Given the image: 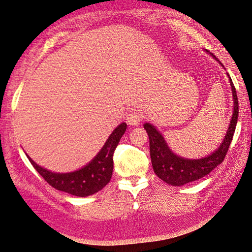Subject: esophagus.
Returning <instances> with one entry per match:
<instances>
[{
  "label": "esophagus",
  "instance_id": "esophagus-1",
  "mask_svg": "<svg viewBox=\"0 0 252 252\" xmlns=\"http://www.w3.org/2000/svg\"><path fill=\"white\" fill-rule=\"evenodd\" d=\"M142 119H143V116L139 114L138 111H135V110L129 111V113L126 116L127 124L131 126H137L138 124H141Z\"/></svg>",
  "mask_w": 252,
  "mask_h": 252
}]
</instances>
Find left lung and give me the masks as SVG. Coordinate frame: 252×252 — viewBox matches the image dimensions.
<instances>
[{"mask_svg":"<svg viewBox=\"0 0 252 252\" xmlns=\"http://www.w3.org/2000/svg\"><path fill=\"white\" fill-rule=\"evenodd\" d=\"M230 83L234 101L233 115H232L225 138H224L220 148L215 152H213L211 156L204 158H198V160H189V158L178 157L168 148L164 138L156 129V127L149 123L144 124V128L146 129V133H148L150 138V154L153 170L161 180L172 186H183L208 175L212 170H214L216 166L224 161L227 150L230 148L232 138H233L239 116L237 91H235L234 84L231 79Z\"/></svg>","mask_w":252,"mask_h":252,"instance_id":"left-lung-1","label":"left lung"}]
</instances>
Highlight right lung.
<instances>
[{
	"instance_id": "add662e5",
	"label": "right lung",
	"mask_w": 252,
	"mask_h": 252,
	"mask_svg": "<svg viewBox=\"0 0 252 252\" xmlns=\"http://www.w3.org/2000/svg\"><path fill=\"white\" fill-rule=\"evenodd\" d=\"M127 125L123 123L116 128L96 157L84 168L69 173H55L41 168L29 158L30 163L45 181L57 190L71 193L73 196L86 197L94 195L109 183L113 176L114 152L125 133Z\"/></svg>"
}]
</instances>
